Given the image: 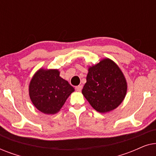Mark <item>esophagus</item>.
<instances>
[{
  "label": "esophagus",
  "instance_id": "esophagus-1",
  "mask_svg": "<svg viewBox=\"0 0 156 156\" xmlns=\"http://www.w3.org/2000/svg\"><path fill=\"white\" fill-rule=\"evenodd\" d=\"M75 89L77 91H82V85H79V86H76V87H75Z\"/></svg>",
  "mask_w": 156,
  "mask_h": 156
}]
</instances>
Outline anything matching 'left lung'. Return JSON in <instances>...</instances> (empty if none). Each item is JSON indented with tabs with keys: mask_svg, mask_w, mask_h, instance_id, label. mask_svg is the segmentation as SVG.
Here are the masks:
<instances>
[{
	"mask_svg": "<svg viewBox=\"0 0 156 156\" xmlns=\"http://www.w3.org/2000/svg\"><path fill=\"white\" fill-rule=\"evenodd\" d=\"M126 91L122 72L112 60L104 59L89 67L82 94L96 111L106 113L120 105Z\"/></svg>",
	"mask_w": 156,
	"mask_h": 156,
	"instance_id": "obj_1",
	"label": "left lung"
}]
</instances>
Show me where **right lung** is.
I'll return each instance as SVG.
<instances>
[{
	"label": "right lung",
	"instance_id": "add662e5",
	"mask_svg": "<svg viewBox=\"0 0 156 156\" xmlns=\"http://www.w3.org/2000/svg\"><path fill=\"white\" fill-rule=\"evenodd\" d=\"M74 89L59 76L57 69H40L33 76L29 94L34 106L47 114H54L62 107Z\"/></svg>",
	"mask_w": 156,
	"mask_h": 156
}]
</instances>
